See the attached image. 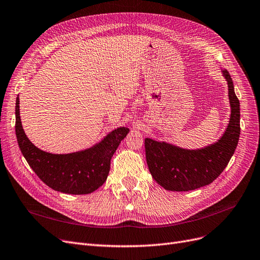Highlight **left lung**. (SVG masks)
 Instances as JSON below:
<instances>
[{
  "label": "left lung",
  "mask_w": 260,
  "mask_h": 260,
  "mask_svg": "<svg viewBox=\"0 0 260 260\" xmlns=\"http://www.w3.org/2000/svg\"><path fill=\"white\" fill-rule=\"evenodd\" d=\"M232 114L224 135L214 145L200 150H184L166 142L145 139L146 158L151 175L165 189L187 191L206 186L223 172L234 155L240 136V103L227 71Z\"/></svg>",
  "instance_id": "1"
}]
</instances>
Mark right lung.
Instances as JSON below:
<instances>
[{
	"mask_svg": "<svg viewBox=\"0 0 260 260\" xmlns=\"http://www.w3.org/2000/svg\"><path fill=\"white\" fill-rule=\"evenodd\" d=\"M15 128L22 155L38 178L52 189L73 195L90 194L105 183L111 157L129 132L127 127H120L88 150L51 154L36 148L25 136L19 114V96L16 100Z\"/></svg>",
	"mask_w": 260,
	"mask_h": 260,
	"instance_id": "1",
	"label": "right lung"
}]
</instances>
